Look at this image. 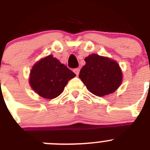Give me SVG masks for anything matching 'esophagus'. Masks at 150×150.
<instances>
[{
    "mask_svg": "<svg viewBox=\"0 0 150 150\" xmlns=\"http://www.w3.org/2000/svg\"><path fill=\"white\" fill-rule=\"evenodd\" d=\"M79 71H80V69L79 68H75L74 70V72L76 74V75H79Z\"/></svg>",
    "mask_w": 150,
    "mask_h": 150,
    "instance_id": "esophagus-1",
    "label": "esophagus"
}]
</instances>
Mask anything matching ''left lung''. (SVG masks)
<instances>
[{
	"mask_svg": "<svg viewBox=\"0 0 150 150\" xmlns=\"http://www.w3.org/2000/svg\"><path fill=\"white\" fill-rule=\"evenodd\" d=\"M85 61L79 77L93 95L103 97L113 93L121 86L122 72L116 61L98 54L89 55Z\"/></svg>",
	"mask_w": 150,
	"mask_h": 150,
	"instance_id": "8db88e82",
	"label": "left lung"
}]
</instances>
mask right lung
<instances>
[{
  "label": "right lung",
  "instance_id": "obj_1",
  "mask_svg": "<svg viewBox=\"0 0 150 150\" xmlns=\"http://www.w3.org/2000/svg\"><path fill=\"white\" fill-rule=\"evenodd\" d=\"M76 74L52 55L36 62L30 70L29 84L40 96L53 99L62 94L67 82Z\"/></svg>",
  "mask_w": 150,
  "mask_h": 150
}]
</instances>
